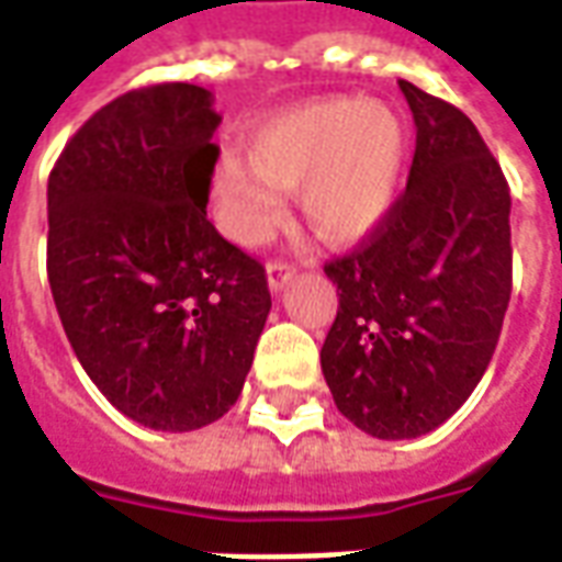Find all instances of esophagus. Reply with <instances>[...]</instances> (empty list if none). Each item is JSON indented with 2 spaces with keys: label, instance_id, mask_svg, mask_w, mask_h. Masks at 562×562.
<instances>
[{
  "label": "esophagus",
  "instance_id": "obj_1",
  "mask_svg": "<svg viewBox=\"0 0 562 562\" xmlns=\"http://www.w3.org/2000/svg\"><path fill=\"white\" fill-rule=\"evenodd\" d=\"M294 273H297V270H294V265H289V261H268L270 292H282V289L292 282Z\"/></svg>",
  "mask_w": 562,
  "mask_h": 562
}]
</instances>
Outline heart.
I'll list each match as a JSON object with an SVG mask.
<instances>
[{
	"label": "heart",
	"instance_id": "1",
	"mask_svg": "<svg viewBox=\"0 0 562 562\" xmlns=\"http://www.w3.org/2000/svg\"><path fill=\"white\" fill-rule=\"evenodd\" d=\"M247 159L223 154L211 196L232 240L259 247L282 220V190L297 187L303 220L334 244L375 232L393 211L405 169V127L384 103L327 98L270 115L247 139Z\"/></svg>",
	"mask_w": 562,
	"mask_h": 562
}]
</instances>
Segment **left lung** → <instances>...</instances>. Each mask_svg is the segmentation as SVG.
Returning <instances> with one entry per match:
<instances>
[{"mask_svg":"<svg viewBox=\"0 0 562 562\" xmlns=\"http://www.w3.org/2000/svg\"><path fill=\"white\" fill-rule=\"evenodd\" d=\"M417 151L369 238L324 265L339 294L322 348L336 408L381 440L419 438L480 384L513 292L509 184L452 103L398 80Z\"/></svg>","mask_w":562,"mask_h":562,"instance_id":"obj_1","label":"left lung"}]
</instances>
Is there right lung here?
I'll return each mask as SVG.
<instances>
[{"label":"right lung","instance_id":"add662e5","mask_svg":"<svg viewBox=\"0 0 562 562\" xmlns=\"http://www.w3.org/2000/svg\"><path fill=\"white\" fill-rule=\"evenodd\" d=\"M202 86L127 91L47 184V277L86 375L124 417L193 431L238 402L270 313L259 261L207 220L220 115Z\"/></svg>","mask_w":562,"mask_h":562}]
</instances>
